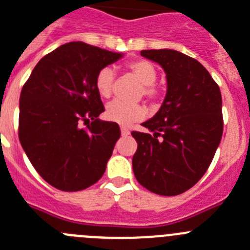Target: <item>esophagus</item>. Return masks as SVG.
I'll return each mask as SVG.
<instances>
[{
	"mask_svg": "<svg viewBox=\"0 0 250 250\" xmlns=\"http://www.w3.org/2000/svg\"><path fill=\"white\" fill-rule=\"evenodd\" d=\"M129 129H128V128H125V127H122L121 128V134H122V137H127V136H129Z\"/></svg>",
	"mask_w": 250,
	"mask_h": 250,
	"instance_id": "1",
	"label": "esophagus"
}]
</instances>
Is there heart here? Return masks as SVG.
Wrapping results in <instances>:
<instances>
[{"label": "heart", "instance_id": "heart-1", "mask_svg": "<svg viewBox=\"0 0 250 250\" xmlns=\"http://www.w3.org/2000/svg\"><path fill=\"white\" fill-rule=\"evenodd\" d=\"M127 67L130 73L142 83L141 94L150 101H156L157 98H159L161 92L154 86L157 78L156 67L146 60L132 61ZM113 80L114 72L109 67H104L98 72L94 80V86L101 97H111ZM146 116H147V108L139 103L129 104L121 101H113L105 108V118L121 125H130L132 123L143 120Z\"/></svg>", "mask_w": 250, "mask_h": 250}]
</instances>
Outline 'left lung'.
Returning <instances> with one entry per match:
<instances>
[{
	"label": "left lung",
	"mask_w": 250,
	"mask_h": 250,
	"mask_svg": "<svg viewBox=\"0 0 250 250\" xmlns=\"http://www.w3.org/2000/svg\"><path fill=\"white\" fill-rule=\"evenodd\" d=\"M141 56L161 64L167 93L161 108L132 132L137 152L133 172L141 186L161 195L192 188L212 163L223 134L222 96L197 60L174 49H145Z\"/></svg>",
	"instance_id": "8db88e82"
}]
</instances>
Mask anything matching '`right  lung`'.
Segmentation results:
<instances>
[{"mask_svg": "<svg viewBox=\"0 0 250 250\" xmlns=\"http://www.w3.org/2000/svg\"><path fill=\"white\" fill-rule=\"evenodd\" d=\"M122 56L69 42L44 56L24 83L20 142L38 174L57 189H86L104 173L121 129L98 118L104 105L94 80ZM83 122L90 125L82 128Z\"/></svg>", "mask_w": 250, "mask_h": 250, "instance_id": "obj_1", "label": "right lung"}]
</instances>
